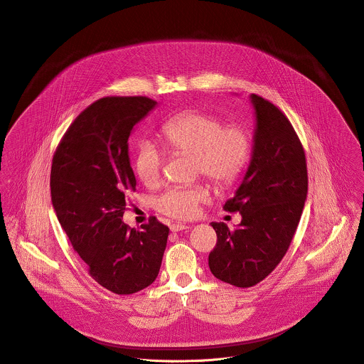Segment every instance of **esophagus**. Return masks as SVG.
<instances>
[{"label": "esophagus", "instance_id": "obj_1", "mask_svg": "<svg viewBox=\"0 0 364 364\" xmlns=\"http://www.w3.org/2000/svg\"><path fill=\"white\" fill-rule=\"evenodd\" d=\"M189 225H185V224H181V223H173L171 224V231L172 232H178V231H183V230H188Z\"/></svg>", "mask_w": 364, "mask_h": 364}]
</instances>
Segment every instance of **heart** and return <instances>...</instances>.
<instances>
[{
	"label": "heart",
	"mask_w": 364,
	"mask_h": 364,
	"mask_svg": "<svg viewBox=\"0 0 364 364\" xmlns=\"http://www.w3.org/2000/svg\"><path fill=\"white\" fill-rule=\"evenodd\" d=\"M162 139L172 153L195 156V171L217 186L232 185L242 173L251 151L247 130L235 123L224 124L220 117L200 110L179 113L162 124ZM164 153L154 140L144 139L137 144L134 169L140 181L154 186L161 178ZM208 200L205 185L173 186L156 200V210L181 220L198 214L199 205Z\"/></svg>",
	"instance_id": "b5f03b06"
}]
</instances>
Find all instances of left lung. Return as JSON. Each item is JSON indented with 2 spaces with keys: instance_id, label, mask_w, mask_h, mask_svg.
<instances>
[{
  "instance_id": "obj_1",
  "label": "left lung",
  "mask_w": 364,
  "mask_h": 364,
  "mask_svg": "<svg viewBox=\"0 0 364 364\" xmlns=\"http://www.w3.org/2000/svg\"><path fill=\"white\" fill-rule=\"evenodd\" d=\"M257 127L248 171L224 210L240 211L241 223L230 230L211 223L217 244L208 267L221 282L252 287L269 276L286 255L309 191L301 141L286 114L252 94Z\"/></svg>"
}]
</instances>
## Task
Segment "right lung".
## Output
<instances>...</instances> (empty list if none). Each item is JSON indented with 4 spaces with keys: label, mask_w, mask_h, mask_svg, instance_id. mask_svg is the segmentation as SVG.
<instances>
[{
    "label": "right lung",
    "mask_w": 364,
    "mask_h": 364,
    "mask_svg": "<svg viewBox=\"0 0 364 364\" xmlns=\"http://www.w3.org/2000/svg\"><path fill=\"white\" fill-rule=\"evenodd\" d=\"M156 102L106 97L71 123L53 156L52 203L91 277L114 294H133L158 276L169 228L150 217L141 230L122 221L136 191L129 136Z\"/></svg>",
    "instance_id": "obj_1"
}]
</instances>
